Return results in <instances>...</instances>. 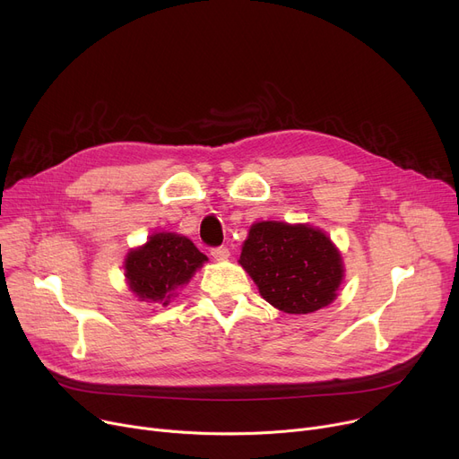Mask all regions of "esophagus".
Returning a JSON list of instances; mask_svg holds the SVG:
<instances>
[{
    "label": "esophagus",
    "mask_w": 459,
    "mask_h": 459,
    "mask_svg": "<svg viewBox=\"0 0 459 459\" xmlns=\"http://www.w3.org/2000/svg\"><path fill=\"white\" fill-rule=\"evenodd\" d=\"M210 253H212V256L215 260H227L230 256V251L227 247H223V246L221 247H213Z\"/></svg>",
    "instance_id": "34e87169"
}]
</instances>
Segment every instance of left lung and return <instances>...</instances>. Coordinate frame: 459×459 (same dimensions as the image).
Instances as JSON below:
<instances>
[{
    "mask_svg": "<svg viewBox=\"0 0 459 459\" xmlns=\"http://www.w3.org/2000/svg\"><path fill=\"white\" fill-rule=\"evenodd\" d=\"M239 264L260 296L288 315H308L333 303L344 264L331 239L310 225H251Z\"/></svg>",
    "mask_w": 459,
    "mask_h": 459,
    "instance_id": "8db88e82",
    "label": "left lung"
}]
</instances>
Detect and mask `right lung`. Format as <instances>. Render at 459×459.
<instances>
[{"mask_svg": "<svg viewBox=\"0 0 459 459\" xmlns=\"http://www.w3.org/2000/svg\"><path fill=\"white\" fill-rule=\"evenodd\" d=\"M191 239L175 232H156L149 242L132 249L125 260L130 290L141 299L169 305L175 290L189 282L206 262Z\"/></svg>", "mask_w": 459, "mask_h": 459, "instance_id": "obj_1", "label": "right lung"}]
</instances>
